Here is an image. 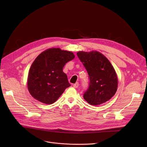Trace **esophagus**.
<instances>
[{
  "instance_id": "esophagus-1",
  "label": "esophagus",
  "mask_w": 147,
  "mask_h": 147,
  "mask_svg": "<svg viewBox=\"0 0 147 147\" xmlns=\"http://www.w3.org/2000/svg\"><path fill=\"white\" fill-rule=\"evenodd\" d=\"M73 87H74V88H78L79 87V83L77 82V83H76L75 84H74Z\"/></svg>"
}]
</instances>
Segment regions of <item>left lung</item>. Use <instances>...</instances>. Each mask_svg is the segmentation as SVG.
Returning <instances> with one entry per match:
<instances>
[{
	"mask_svg": "<svg viewBox=\"0 0 147 147\" xmlns=\"http://www.w3.org/2000/svg\"><path fill=\"white\" fill-rule=\"evenodd\" d=\"M79 58L88 71L89 86L83 98L89 104L98 105L110 100L118 87V78L115 69L103 54L96 51H79Z\"/></svg>",
	"mask_w": 147,
	"mask_h": 147,
	"instance_id": "8db88e82",
	"label": "left lung"
}]
</instances>
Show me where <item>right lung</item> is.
Listing matches in <instances>:
<instances>
[{
    "label": "right lung",
    "mask_w": 147,
    "mask_h": 147,
    "mask_svg": "<svg viewBox=\"0 0 147 147\" xmlns=\"http://www.w3.org/2000/svg\"><path fill=\"white\" fill-rule=\"evenodd\" d=\"M72 52L49 48L38 55L31 65L27 79L30 95L45 104L55 102L70 86L63 68L74 58Z\"/></svg>",
    "instance_id": "obj_1"
}]
</instances>
